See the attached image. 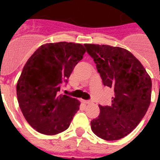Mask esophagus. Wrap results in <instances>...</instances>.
<instances>
[{
  "label": "esophagus",
  "instance_id": "34e87169",
  "mask_svg": "<svg viewBox=\"0 0 160 160\" xmlns=\"http://www.w3.org/2000/svg\"><path fill=\"white\" fill-rule=\"evenodd\" d=\"M82 102L85 103V104H86V105H89V104H90L91 103V101L90 100H82Z\"/></svg>",
  "mask_w": 160,
  "mask_h": 160
}]
</instances>
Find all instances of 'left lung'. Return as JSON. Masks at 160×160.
Instances as JSON below:
<instances>
[{"label":"left lung","instance_id":"8db88e82","mask_svg":"<svg viewBox=\"0 0 160 160\" xmlns=\"http://www.w3.org/2000/svg\"><path fill=\"white\" fill-rule=\"evenodd\" d=\"M103 84L114 90L111 105H99L100 115L90 122L93 133L105 140H118L134 130L151 100V78L131 52L108 45L85 44Z\"/></svg>","mask_w":160,"mask_h":160}]
</instances>
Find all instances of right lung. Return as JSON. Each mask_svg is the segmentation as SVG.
Wrapping results in <instances>:
<instances>
[{
    "label": "right lung",
    "instance_id": "1",
    "mask_svg": "<svg viewBox=\"0 0 160 160\" xmlns=\"http://www.w3.org/2000/svg\"><path fill=\"white\" fill-rule=\"evenodd\" d=\"M85 51L79 43H46L23 67L16 85L17 100L26 121L39 133L55 135L65 131L80 109L77 99L57 92Z\"/></svg>",
    "mask_w": 160,
    "mask_h": 160
}]
</instances>
